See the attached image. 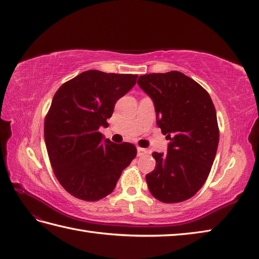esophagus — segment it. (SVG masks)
<instances>
[{
	"label": "esophagus",
	"instance_id": "esophagus-1",
	"mask_svg": "<svg viewBox=\"0 0 259 259\" xmlns=\"http://www.w3.org/2000/svg\"><path fill=\"white\" fill-rule=\"evenodd\" d=\"M147 153H148L147 149L145 148H142V147L137 148V156H144V155H146Z\"/></svg>",
	"mask_w": 259,
	"mask_h": 259
}]
</instances>
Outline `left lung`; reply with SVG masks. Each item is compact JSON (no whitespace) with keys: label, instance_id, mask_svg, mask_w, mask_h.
Wrapping results in <instances>:
<instances>
[{"label":"left lung","instance_id":"1","mask_svg":"<svg viewBox=\"0 0 259 259\" xmlns=\"http://www.w3.org/2000/svg\"><path fill=\"white\" fill-rule=\"evenodd\" d=\"M137 84L151 97L157 125L169 140L167 153H153L155 169L146 175L149 192L163 203H180L207 180L220 131L209 94L177 71L146 74Z\"/></svg>","mask_w":259,"mask_h":259}]
</instances>
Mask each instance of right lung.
Instances as JSON below:
<instances>
[{"label":"right lung","mask_w":259,"mask_h":259,"mask_svg":"<svg viewBox=\"0 0 259 259\" xmlns=\"http://www.w3.org/2000/svg\"><path fill=\"white\" fill-rule=\"evenodd\" d=\"M136 79L133 74L90 70L55 93L44 122L45 145L56 178L74 197L104 198L135 158V145L115 144L99 128L107 127L115 104Z\"/></svg>","instance_id":"obj_1"}]
</instances>
